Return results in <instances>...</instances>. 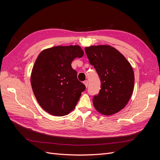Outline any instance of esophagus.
Masks as SVG:
<instances>
[{"label":"esophagus","mask_w":160,"mask_h":160,"mask_svg":"<svg viewBox=\"0 0 160 160\" xmlns=\"http://www.w3.org/2000/svg\"><path fill=\"white\" fill-rule=\"evenodd\" d=\"M83 83H84V85H85V87H86V88H87V87H88V80H85L84 82H83Z\"/></svg>","instance_id":"1"}]
</instances>
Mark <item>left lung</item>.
<instances>
[{
    "label": "left lung",
    "instance_id": "obj_1",
    "mask_svg": "<svg viewBox=\"0 0 160 160\" xmlns=\"http://www.w3.org/2000/svg\"><path fill=\"white\" fill-rule=\"evenodd\" d=\"M85 51L101 80L99 93L93 99L94 108L105 115L119 112L128 104L133 91L132 65L122 53L109 45L90 46Z\"/></svg>",
    "mask_w": 160,
    "mask_h": 160
}]
</instances>
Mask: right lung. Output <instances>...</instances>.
<instances>
[{
    "label": "right lung",
    "mask_w": 160,
    "mask_h": 160,
    "mask_svg": "<svg viewBox=\"0 0 160 160\" xmlns=\"http://www.w3.org/2000/svg\"><path fill=\"white\" fill-rule=\"evenodd\" d=\"M83 54L79 45H70L49 48L38 55L31 83L37 102L47 113L64 116L75 109L85 86L77 79L71 62Z\"/></svg>",
    "instance_id": "1"
}]
</instances>
